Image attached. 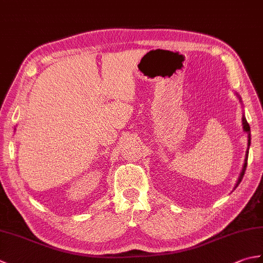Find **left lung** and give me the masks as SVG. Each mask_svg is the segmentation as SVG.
<instances>
[{
  "label": "left lung",
  "mask_w": 263,
  "mask_h": 263,
  "mask_svg": "<svg viewBox=\"0 0 263 263\" xmlns=\"http://www.w3.org/2000/svg\"><path fill=\"white\" fill-rule=\"evenodd\" d=\"M237 97L239 98V96L237 95ZM239 100H241V98H239ZM242 124H243V130L248 133V150H247V156H245V161H244V165H243V170H242V172H241V174H239V177H238V180H237V183H236V185H235V187L234 189H236L237 186H238V184L241 183V181L243 180V176H244V173H245V170H247V166H248V156H249V147H250V143H251V135H250V125H249V123H248V121H247V119H245L244 117V115H243V117H242Z\"/></svg>",
  "instance_id": "obj_1"
}]
</instances>
